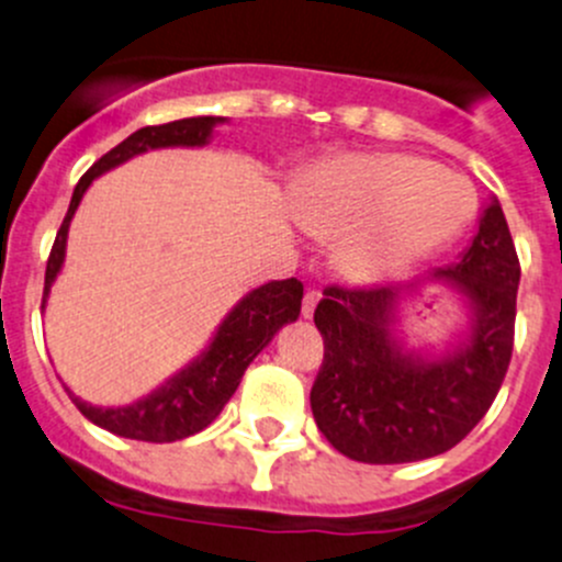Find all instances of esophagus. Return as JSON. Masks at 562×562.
Returning a JSON list of instances; mask_svg holds the SVG:
<instances>
[{"label": "esophagus", "mask_w": 562, "mask_h": 562, "mask_svg": "<svg viewBox=\"0 0 562 562\" xmlns=\"http://www.w3.org/2000/svg\"><path fill=\"white\" fill-rule=\"evenodd\" d=\"M316 303H319V292H314V289H308V292L303 294V308H300V314H303V319H311V316H314Z\"/></svg>", "instance_id": "34e87169"}]
</instances>
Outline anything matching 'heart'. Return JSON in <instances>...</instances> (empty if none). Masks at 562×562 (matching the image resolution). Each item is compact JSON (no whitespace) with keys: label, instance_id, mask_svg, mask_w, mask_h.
<instances>
[{"label":"heart","instance_id":"1","mask_svg":"<svg viewBox=\"0 0 562 562\" xmlns=\"http://www.w3.org/2000/svg\"><path fill=\"white\" fill-rule=\"evenodd\" d=\"M475 191L462 175L402 153H344L311 166L292 188V213L314 237H348L344 273L382 281L462 232Z\"/></svg>","mask_w":562,"mask_h":562}]
</instances>
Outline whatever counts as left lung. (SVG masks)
<instances>
[{"label": "left lung", "instance_id": "8db88e82", "mask_svg": "<svg viewBox=\"0 0 562 562\" xmlns=\"http://www.w3.org/2000/svg\"><path fill=\"white\" fill-rule=\"evenodd\" d=\"M440 285L465 305V330L440 353L413 348L401 311ZM519 259L494 196L462 257L407 283L325 289L314 322L325 363L311 413L336 451L366 464L440 457L470 435L497 396L514 349Z\"/></svg>", "mask_w": 562, "mask_h": 562}]
</instances>
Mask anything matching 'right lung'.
Returning a JSON list of instances; mask_svg holds the SVG:
<instances>
[{
	"instance_id": "add662e5",
	"label": "right lung",
	"mask_w": 562,
	"mask_h": 562,
	"mask_svg": "<svg viewBox=\"0 0 562 562\" xmlns=\"http://www.w3.org/2000/svg\"><path fill=\"white\" fill-rule=\"evenodd\" d=\"M226 122H229L226 116H186V120L166 122V125L142 127V131L131 133L125 142L116 144L114 149H109L98 164H92V169L76 186L68 215H65L57 240H54L52 257H48L46 265L43 311H46L54 281L63 273L70 221H74L92 180L116 169V166L127 164L136 155L153 153V149L207 147L215 136V127L226 125ZM300 300H303V283L297 279L268 281L262 286L251 289V292L237 300L235 308L224 316L218 330L213 333L207 347L191 363L182 366L177 374H171L153 393L136 398L133 404H125V407H98V404L76 396L70 387H65V391H68V396L74 398V404L87 420L111 431V435L144 442L186 440V437L196 435V431H202L204 426L218 418L224 404L229 402L232 393L240 385L251 360L273 341V336L283 325L297 319Z\"/></svg>"
}]
</instances>
